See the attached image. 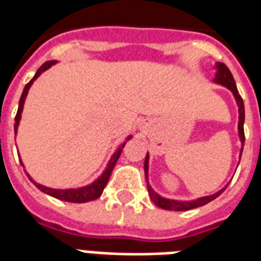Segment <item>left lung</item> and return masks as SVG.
Segmentation results:
<instances>
[{"label": "left lung", "mask_w": 261, "mask_h": 261, "mask_svg": "<svg viewBox=\"0 0 261 261\" xmlns=\"http://www.w3.org/2000/svg\"><path fill=\"white\" fill-rule=\"evenodd\" d=\"M215 70H217V73H215V79H214V82L218 83V84H222V86L227 87L231 92H233L234 98L237 100L238 105V113H240V117H238V133H240V139H241V152H240V158H241V153L242 149H244V143H245V135H244V120H245V109H244V100H242L241 95L238 94L237 86H236V82H234V77L230 69L227 66L223 64V62H217L215 64ZM148 153H147V156H145L144 161V173H145V178H147V188H148V195L151 197L153 203L156 204L158 207L163 208V210H169V211H188V210H192V208L196 207H201L204 204L210 203V201H213L214 199H217L218 196L221 195L222 192L225 191L226 188L221 189L217 193H214V195L210 196H204V197H200L197 200H192V201H177V200H170V199H165L162 196H159L158 193H155L153 189L151 188V185L148 184Z\"/></svg>", "instance_id": "1"}]
</instances>
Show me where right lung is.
I'll use <instances>...</instances> for the list:
<instances>
[{
	"instance_id": "add662e5",
	"label": "right lung",
	"mask_w": 261,
	"mask_h": 261,
	"mask_svg": "<svg viewBox=\"0 0 261 261\" xmlns=\"http://www.w3.org/2000/svg\"><path fill=\"white\" fill-rule=\"evenodd\" d=\"M57 61H47L44 62L43 65L40 66L39 69L36 70L35 76L30 80V83L25 84L23 90V94H21V98H20V102H19V109H17V114L15 117V133L17 132V126H19V122H20V118H21V112H23V106H24V100H25V96L28 94V90H30V87L32 86V83L35 82V79H38L40 76L42 72H44L46 69H48L50 66H53ZM130 136L126 139L129 140ZM126 144V141H124L122 144L117 148V151L113 153L112 159H110V162L108 163V167H106V170L103 171V174L99 177L98 179H95L94 182L90 184V185H87V187H83V188H77V189H53V188H47V187H43V185H40V184H36L34 179L30 177V174L27 173L28 178L31 179L32 182L35 184L36 188L39 189V191L44 192V193H47V195L53 196L56 199L58 200H64V201H69V203H87V201H92V200L98 199L99 196L102 195L103 189L105 187L108 185V181L110 178V175H112V171L116 166L117 161L120 158L121 152H122V148H124V145ZM23 165V162H20Z\"/></svg>"
}]
</instances>
